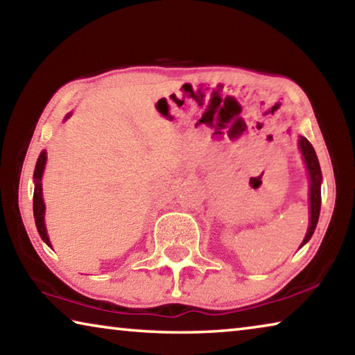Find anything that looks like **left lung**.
I'll return each mask as SVG.
<instances>
[{
    "label": "left lung",
    "mask_w": 355,
    "mask_h": 355,
    "mask_svg": "<svg viewBox=\"0 0 355 355\" xmlns=\"http://www.w3.org/2000/svg\"><path fill=\"white\" fill-rule=\"evenodd\" d=\"M299 148H300V153H302V156H304L305 167H307L309 177H310V224H309L307 235H305L302 244H300V245H304L305 243H309V239L311 238V235H313L316 224H318V219H320L322 175H321L320 161H318L315 148L307 141V137H304V136L299 137Z\"/></svg>",
    "instance_id": "1"
}]
</instances>
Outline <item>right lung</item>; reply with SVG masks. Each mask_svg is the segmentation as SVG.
<instances>
[{
    "label": "right lung",
    "instance_id": "right-lung-1",
    "mask_svg": "<svg viewBox=\"0 0 355 355\" xmlns=\"http://www.w3.org/2000/svg\"><path fill=\"white\" fill-rule=\"evenodd\" d=\"M71 114V112H70ZM70 114L65 116L64 120H67L70 117ZM45 163H46V152L42 150L39 155L37 163H35V169H34V197H33V209H34V219H35V227H37V232L40 238L50 245V238L46 235V227H45V203H44V197H42V175H44V169H45Z\"/></svg>",
    "mask_w": 355,
    "mask_h": 355
}]
</instances>
